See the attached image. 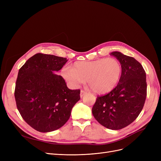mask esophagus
<instances>
[{"label": "esophagus", "instance_id": "obj_1", "mask_svg": "<svg viewBox=\"0 0 161 161\" xmlns=\"http://www.w3.org/2000/svg\"><path fill=\"white\" fill-rule=\"evenodd\" d=\"M86 93V92L85 91H84V90H81V91H80V97H83Z\"/></svg>", "mask_w": 161, "mask_h": 161}]
</instances>
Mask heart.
Wrapping results in <instances>:
<instances>
[{
	"label": "heart",
	"mask_w": 161,
	"mask_h": 161,
	"mask_svg": "<svg viewBox=\"0 0 161 161\" xmlns=\"http://www.w3.org/2000/svg\"><path fill=\"white\" fill-rule=\"evenodd\" d=\"M122 68L115 58H101L93 61H78L64 67L61 74L74 86L87 80L90 89L96 93L105 94L113 90L120 80Z\"/></svg>",
	"instance_id": "heart-1"
}]
</instances>
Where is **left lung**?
Wrapping results in <instances>:
<instances>
[{
  "label": "left lung",
  "mask_w": 161,
  "mask_h": 161,
  "mask_svg": "<svg viewBox=\"0 0 161 161\" xmlns=\"http://www.w3.org/2000/svg\"><path fill=\"white\" fill-rule=\"evenodd\" d=\"M122 68L118 84L104 95L97 96L92 108V115L104 127L122 129L138 118L143 109L147 95L146 72L135 58L114 52Z\"/></svg>",
  "instance_id": "8db88e82"
}]
</instances>
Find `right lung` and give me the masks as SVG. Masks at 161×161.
Returning a JSON list of instances; mask_svg holds the SVG:
<instances>
[{
  "label": "right lung",
  "mask_w": 161,
  "mask_h": 161,
  "mask_svg": "<svg viewBox=\"0 0 161 161\" xmlns=\"http://www.w3.org/2000/svg\"><path fill=\"white\" fill-rule=\"evenodd\" d=\"M67 58L36 53L19 70L14 89L17 109L31 128L41 132L59 129L80 99V89L68 88L60 70Z\"/></svg>",
  "instance_id": "1"
}]
</instances>
